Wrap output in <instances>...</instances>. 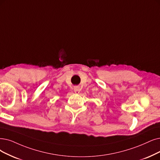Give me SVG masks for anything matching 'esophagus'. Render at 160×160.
Here are the masks:
<instances>
[{
	"label": "esophagus",
	"instance_id": "obj_1",
	"mask_svg": "<svg viewBox=\"0 0 160 160\" xmlns=\"http://www.w3.org/2000/svg\"><path fill=\"white\" fill-rule=\"evenodd\" d=\"M80 90H81V89H80V87H78V86L74 87V92H75L76 94L79 93Z\"/></svg>",
	"mask_w": 160,
	"mask_h": 160
}]
</instances>
